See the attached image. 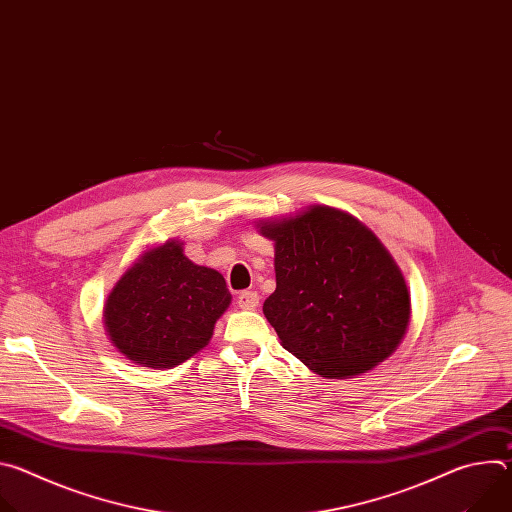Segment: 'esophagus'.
<instances>
[{"mask_svg": "<svg viewBox=\"0 0 512 512\" xmlns=\"http://www.w3.org/2000/svg\"><path fill=\"white\" fill-rule=\"evenodd\" d=\"M237 304L243 310H255L259 306V294L257 291H241L237 298Z\"/></svg>", "mask_w": 512, "mask_h": 512, "instance_id": "34e87169", "label": "esophagus"}]
</instances>
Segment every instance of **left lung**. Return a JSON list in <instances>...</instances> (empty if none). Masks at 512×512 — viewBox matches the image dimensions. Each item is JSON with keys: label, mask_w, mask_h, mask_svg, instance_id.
I'll return each mask as SVG.
<instances>
[{"label": "left lung", "mask_w": 512, "mask_h": 512, "mask_svg": "<svg viewBox=\"0 0 512 512\" xmlns=\"http://www.w3.org/2000/svg\"><path fill=\"white\" fill-rule=\"evenodd\" d=\"M275 243V291L263 314L283 348L314 373L340 379L371 371L405 336L409 291L381 241L328 206L263 223Z\"/></svg>", "instance_id": "1"}]
</instances>
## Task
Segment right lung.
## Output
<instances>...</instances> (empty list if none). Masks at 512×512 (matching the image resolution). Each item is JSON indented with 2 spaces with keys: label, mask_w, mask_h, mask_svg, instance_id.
<instances>
[{
  "label": "right lung",
  "mask_w": 512,
  "mask_h": 512,
  "mask_svg": "<svg viewBox=\"0 0 512 512\" xmlns=\"http://www.w3.org/2000/svg\"><path fill=\"white\" fill-rule=\"evenodd\" d=\"M229 304L225 277L194 265L180 243L168 241L115 283L105 304V328L129 360L170 369L208 344Z\"/></svg>",
  "instance_id": "add662e5"
}]
</instances>
